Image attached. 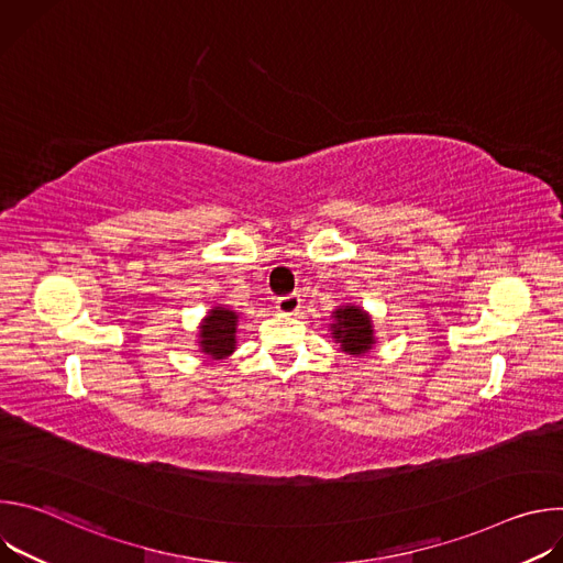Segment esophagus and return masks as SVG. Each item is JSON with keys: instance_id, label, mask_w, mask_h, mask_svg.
Here are the masks:
<instances>
[{"instance_id": "1", "label": "esophagus", "mask_w": 563, "mask_h": 563, "mask_svg": "<svg viewBox=\"0 0 563 563\" xmlns=\"http://www.w3.org/2000/svg\"><path fill=\"white\" fill-rule=\"evenodd\" d=\"M276 309L285 316H294L300 311V296L298 294H289V296H283L276 300Z\"/></svg>"}]
</instances>
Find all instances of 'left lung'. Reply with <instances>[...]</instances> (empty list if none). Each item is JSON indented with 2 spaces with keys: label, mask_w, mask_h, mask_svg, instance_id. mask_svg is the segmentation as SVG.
<instances>
[{
  "label": "left lung",
  "mask_w": 563,
  "mask_h": 563,
  "mask_svg": "<svg viewBox=\"0 0 563 563\" xmlns=\"http://www.w3.org/2000/svg\"><path fill=\"white\" fill-rule=\"evenodd\" d=\"M330 332L332 341L341 345V352L356 358L369 354L376 345L372 316L354 302H343L332 311Z\"/></svg>",
  "instance_id": "left-lung-1"
}]
</instances>
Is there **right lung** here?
<instances>
[{
    "label": "right lung",
    "mask_w": 563,
    "mask_h": 563,
    "mask_svg": "<svg viewBox=\"0 0 563 563\" xmlns=\"http://www.w3.org/2000/svg\"><path fill=\"white\" fill-rule=\"evenodd\" d=\"M240 311L231 305L216 302L198 325V347L211 361H222L235 352Z\"/></svg>",
    "instance_id": "obj_1"
}]
</instances>
